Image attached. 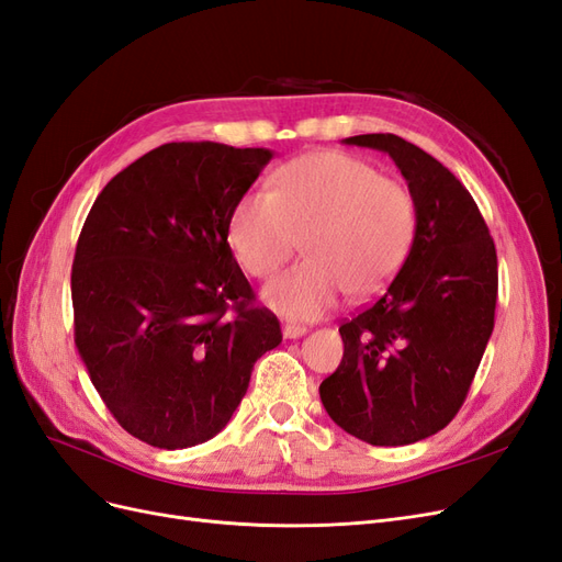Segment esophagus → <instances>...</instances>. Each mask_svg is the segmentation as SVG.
I'll return each mask as SVG.
<instances>
[{"mask_svg": "<svg viewBox=\"0 0 562 562\" xmlns=\"http://www.w3.org/2000/svg\"><path fill=\"white\" fill-rule=\"evenodd\" d=\"M304 333H307V328H304V326H295V323H285V326H283V337H285V339H297V337H302Z\"/></svg>", "mask_w": 562, "mask_h": 562, "instance_id": "34e87169", "label": "esophagus"}]
</instances>
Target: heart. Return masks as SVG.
<instances>
[{"label": "heart", "mask_w": 562, "mask_h": 562, "mask_svg": "<svg viewBox=\"0 0 562 562\" xmlns=\"http://www.w3.org/2000/svg\"><path fill=\"white\" fill-rule=\"evenodd\" d=\"M417 201L405 184L345 151H312L283 164L274 192L234 203L227 239L250 277L267 279L304 239L307 260L271 281L262 300L281 316L310 321L339 295L368 300L394 281L417 239Z\"/></svg>", "instance_id": "heart-1"}]
</instances>
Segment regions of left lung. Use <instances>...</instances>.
I'll list each match as a JSON object with an SVG mask.
<instances>
[{
    "instance_id": "left-lung-1",
    "label": "left lung",
    "mask_w": 562,
    "mask_h": 562,
    "mask_svg": "<svg viewBox=\"0 0 562 562\" xmlns=\"http://www.w3.org/2000/svg\"><path fill=\"white\" fill-rule=\"evenodd\" d=\"M347 145L386 151L417 201V239L386 291L339 326L342 363L318 386L323 407L370 446H411L462 407L495 328L497 250L467 187L394 133Z\"/></svg>"
}]
</instances>
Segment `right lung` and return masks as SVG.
I'll return each mask as SVG.
<instances>
[{
    "instance_id": "1",
    "label": "right lung",
    "mask_w": 562,
    "mask_h": 562,
    "mask_svg": "<svg viewBox=\"0 0 562 562\" xmlns=\"http://www.w3.org/2000/svg\"><path fill=\"white\" fill-rule=\"evenodd\" d=\"M265 147L168 143L116 173L72 262L75 345L95 391L147 446L180 450L227 427L255 361L279 347L227 244Z\"/></svg>"
}]
</instances>
